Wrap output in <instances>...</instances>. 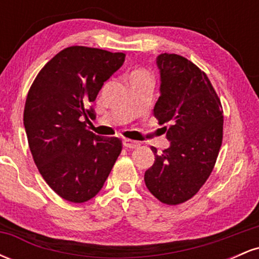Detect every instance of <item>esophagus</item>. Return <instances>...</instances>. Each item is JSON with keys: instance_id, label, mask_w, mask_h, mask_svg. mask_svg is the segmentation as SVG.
Masks as SVG:
<instances>
[{"instance_id": "obj_1", "label": "esophagus", "mask_w": 259, "mask_h": 259, "mask_svg": "<svg viewBox=\"0 0 259 259\" xmlns=\"http://www.w3.org/2000/svg\"><path fill=\"white\" fill-rule=\"evenodd\" d=\"M124 146L127 148H136L140 146V142L136 141V140H132V139H124Z\"/></svg>"}]
</instances>
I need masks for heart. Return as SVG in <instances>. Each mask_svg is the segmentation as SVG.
<instances>
[{
	"mask_svg": "<svg viewBox=\"0 0 259 259\" xmlns=\"http://www.w3.org/2000/svg\"><path fill=\"white\" fill-rule=\"evenodd\" d=\"M140 75H148L147 70L146 69H142V68L135 69L132 74H130V78H134V76H140Z\"/></svg>",
	"mask_w": 259,
	"mask_h": 259,
	"instance_id": "b5f03b06",
	"label": "heart"
}]
</instances>
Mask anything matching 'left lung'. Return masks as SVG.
I'll return each instance as SVG.
<instances>
[{"label": "left lung", "mask_w": 259, "mask_h": 259, "mask_svg": "<svg viewBox=\"0 0 259 259\" xmlns=\"http://www.w3.org/2000/svg\"><path fill=\"white\" fill-rule=\"evenodd\" d=\"M160 70V96L154 117L164 126L170 147L157 154L145 173V184L162 203L180 204L204 185L223 141L221 99L203 70L185 57L162 53L157 58Z\"/></svg>", "instance_id": "left-lung-1"}]
</instances>
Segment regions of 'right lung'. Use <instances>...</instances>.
Masks as SVG:
<instances>
[{
    "label": "right lung",
    "instance_id": "add662e5",
    "mask_svg": "<svg viewBox=\"0 0 259 259\" xmlns=\"http://www.w3.org/2000/svg\"><path fill=\"white\" fill-rule=\"evenodd\" d=\"M124 61L121 52L67 47L29 89L24 126L32 158L47 185L73 203L99 194L121 152L120 139L96 135L88 124L95 118L89 106Z\"/></svg>",
    "mask_w": 259,
    "mask_h": 259
}]
</instances>
